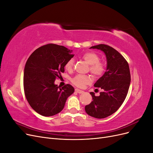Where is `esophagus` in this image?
<instances>
[{
  "mask_svg": "<svg viewBox=\"0 0 153 153\" xmlns=\"http://www.w3.org/2000/svg\"><path fill=\"white\" fill-rule=\"evenodd\" d=\"M75 92H76L77 93H78V94H82L84 91H82V90H80V89H75Z\"/></svg>",
  "mask_w": 153,
  "mask_h": 153,
  "instance_id": "1",
  "label": "esophagus"
}]
</instances>
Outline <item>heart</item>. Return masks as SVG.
<instances>
[{"mask_svg":"<svg viewBox=\"0 0 153 153\" xmlns=\"http://www.w3.org/2000/svg\"><path fill=\"white\" fill-rule=\"evenodd\" d=\"M82 58L89 64L90 72L96 77L101 76L105 71L106 66L103 62L99 61L100 57L98 54L92 52H87L83 54ZM73 59H70L66 62L65 68L68 71H71L73 68ZM91 77L89 75H78L74 77L71 82L74 85L78 87H84L91 82Z\"/></svg>","mask_w":153,"mask_h":153,"instance_id":"1","label":"heart"}]
</instances>
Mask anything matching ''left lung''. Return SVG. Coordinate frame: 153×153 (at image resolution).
<instances>
[{
	"label": "left lung",
	"instance_id": "obj_1",
	"mask_svg": "<svg viewBox=\"0 0 153 153\" xmlns=\"http://www.w3.org/2000/svg\"><path fill=\"white\" fill-rule=\"evenodd\" d=\"M90 48L103 51L107 66L103 75L94 85L103 91L100 92L99 96L90 92L93 100L85 106V110L90 116L103 119L115 113L124 102L130 85V71L126 60L114 48L100 44Z\"/></svg>",
	"mask_w": 153,
	"mask_h": 153
}]
</instances>
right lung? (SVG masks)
<instances>
[{
    "mask_svg": "<svg viewBox=\"0 0 153 153\" xmlns=\"http://www.w3.org/2000/svg\"><path fill=\"white\" fill-rule=\"evenodd\" d=\"M72 50L64 46L48 44L36 49L26 62L24 88L26 99L37 113L45 117L61 112L75 89L67 84L62 88L54 82L64 72L66 62L73 57Z\"/></svg>",
    "mask_w": 153,
    "mask_h": 153,
    "instance_id": "right-lung-1",
    "label": "right lung"
}]
</instances>
